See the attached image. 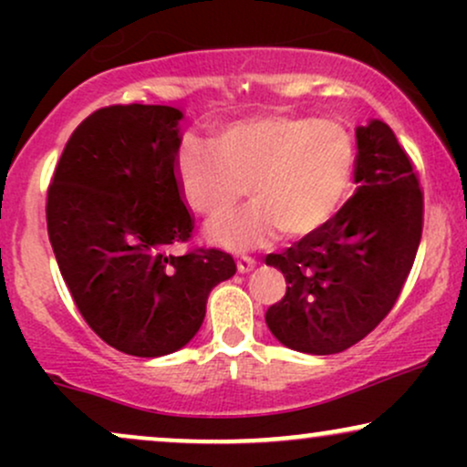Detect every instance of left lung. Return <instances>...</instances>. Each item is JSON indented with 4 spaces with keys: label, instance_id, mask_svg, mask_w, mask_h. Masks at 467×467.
Segmentation results:
<instances>
[{
    "label": "left lung",
    "instance_id": "1",
    "mask_svg": "<svg viewBox=\"0 0 467 467\" xmlns=\"http://www.w3.org/2000/svg\"><path fill=\"white\" fill-rule=\"evenodd\" d=\"M180 120L169 105L103 107L69 136L47 186V237L80 316L138 358L189 345L211 289L237 272L228 252L191 244Z\"/></svg>",
    "mask_w": 467,
    "mask_h": 467
}]
</instances>
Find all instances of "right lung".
Masks as SVG:
<instances>
[{"mask_svg": "<svg viewBox=\"0 0 467 467\" xmlns=\"http://www.w3.org/2000/svg\"><path fill=\"white\" fill-rule=\"evenodd\" d=\"M358 189L312 234L265 264L287 292L265 323L289 349L329 356L349 349L398 303L420 248L423 195L409 153L389 125L358 127Z\"/></svg>", "mask_w": 467, "mask_h": 467, "instance_id": "add662e5", "label": "right lung"}]
</instances>
